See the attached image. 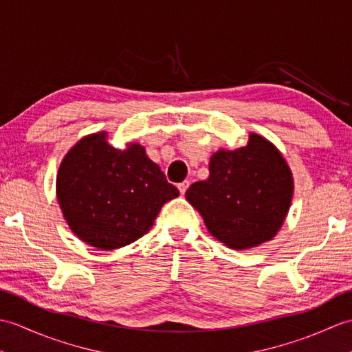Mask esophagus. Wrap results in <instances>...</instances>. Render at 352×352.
Listing matches in <instances>:
<instances>
[{
	"label": "esophagus",
	"mask_w": 352,
	"mask_h": 352,
	"mask_svg": "<svg viewBox=\"0 0 352 352\" xmlns=\"http://www.w3.org/2000/svg\"><path fill=\"white\" fill-rule=\"evenodd\" d=\"M189 184H190V182H188V180H184V182H182V183H178V190H180V193L182 195H184L186 193V190H188V188H189Z\"/></svg>",
	"instance_id": "34e87169"
}]
</instances>
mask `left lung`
Here are the masks:
<instances>
[{"instance_id":"8db88e82","label":"left lung","mask_w":352,"mask_h":352,"mask_svg":"<svg viewBox=\"0 0 352 352\" xmlns=\"http://www.w3.org/2000/svg\"><path fill=\"white\" fill-rule=\"evenodd\" d=\"M208 170L207 180L193 183L186 199L212 236L233 250L271 241L294 193L290 169L278 149L251 133L246 146L214 153Z\"/></svg>"}]
</instances>
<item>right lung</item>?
I'll return each instance as SVG.
<instances>
[{
    "instance_id": "add662e5",
    "label": "right lung",
    "mask_w": 352,
    "mask_h": 352,
    "mask_svg": "<svg viewBox=\"0 0 352 352\" xmlns=\"http://www.w3.org/2000/svg\"><path fill=\"white\" fill-rule=\"evenodd\" d=\"M180 195L145 149L109 145L106 133L81 139L57 174V199L71 230L100 250L130 245L153 227L164 203Z\"/></svg>"
}]
</instances>
